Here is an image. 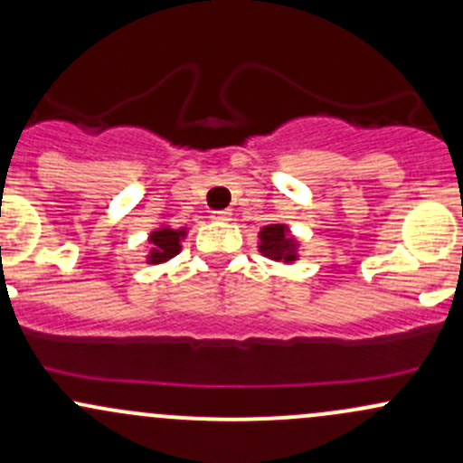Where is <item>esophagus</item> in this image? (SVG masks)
<instances>
[{"mask_svg":"<svg viewBox=\"0 0 463 463\" xmlns=\"http://www.w3.org/2000/svg\"><path fill=\"white\" fill-rule=\"evenodd\" d=\"M211 217L215 222H228L231 220V211H213Z\"/></svg>","mask_w":463,"mask_h":463,"instance_id":"1","label":"esophagus"}]
</instances>
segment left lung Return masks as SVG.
Masks as SVG:
<instances>
[{
  "instance_id": "8db88e82",
  "label": "left lung",
  "mask_w": 463,
  "mask_h": 463,
  "mask_svg": "<svg viewBox=\"0 0 463 463\" xmlns=\"http://www.w3.org/2000/svg\"><path fill=\"white\" fill-rule=\"evenodd\" d=\"M259 250L270 259H283V261H292L294 257V243L286 237V228L283 226H266L261 231V246Z\"/></svg>"
}]
</instances>
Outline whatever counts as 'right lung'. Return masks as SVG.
<instances>
[{"label": "right lung", "mask_w": 463, "mask_h": 463, "mask_svg": "<svg viewBox=\"0 0 463 463\" xmlns=\"http://www.w3.org/2000/svg\"><path fill=\"white\" fill-rule=\"evenodd\" d=\"M180 237H182V231H174V228H162V231H156L154 235H151L154 250H151L149 261L160 263L177 255V252H180Z\"/></svg>", "instance_id": "obj_1"}]
</instances>
